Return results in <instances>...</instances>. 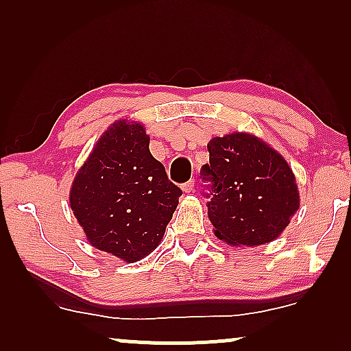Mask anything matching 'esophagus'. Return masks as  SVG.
I'll return each mask as SVG.
<instances>
[{"mask_svg": "<svg viewBox=\"0 0 351 351\" xmlns=\"http://www.w3.org/2000/svg\"><path fill=\"white\" fill-rule=\"evenodd\" d=\"M193 189H195V180L193 179L189 180V182H185V184L182 185V190H184L185 193H191V191H193Z\"/></svg>", "mask_w": 351, "mask_h": 351, "instance_id": "34e87169", "label": "esophagus"}]
</instances>
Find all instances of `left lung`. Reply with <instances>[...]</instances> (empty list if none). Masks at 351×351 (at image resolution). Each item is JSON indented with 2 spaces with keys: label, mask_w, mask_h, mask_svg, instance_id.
<instances>
[{
  "label": "left lung",
  "mask_w": 351,
  "mask_h": 351,
  "mask_svg": "<svg viewBox=\"0 0 351 351\" xmlns=\"http://www.w3.org/2000/svg\"><path fill=\"white\" fill-rule=\"evenodd\" d=\"M210 182L208 215L214 234L232 246L256 247L285 232L300 206L295 176L267 142L247 132L225 134L208 143Z\"/></svg>",
  "instance_id": "obj_1"
}]
</instances>
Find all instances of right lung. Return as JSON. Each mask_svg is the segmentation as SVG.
I'll list each match as a JSON object with an SVG mask.
<instances>
[{
	"label": "right lung",
	"mask_w": 351,
	"mask_h": 351,
	"mask_svg": "<svg viewBox=\"0 0 351 351\" xmlns=\"http://www.w3.org/2000/svg\"><path fill=\"white\" fill-rule=\"evenodd\" d=\"M143 124L118 119L76 172L70 208L90 246L132 263L155 251L182 190L150 153Z\"/></svg>",
	"instance_id": "right-lung-1"
}]
</instances>
